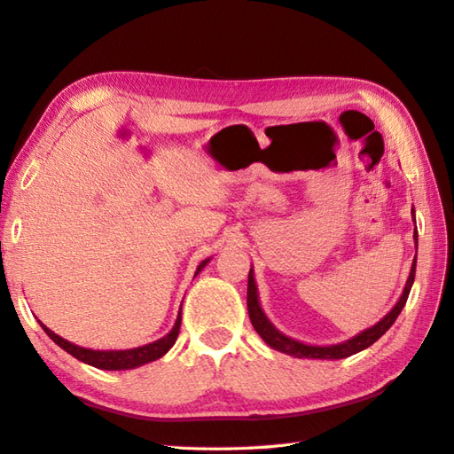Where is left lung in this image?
Masks as SVG:
<instances>
[{"label": "left lung", "mask_w": 454, "mask_h": 454, "mask_svg": "<svg viewBox=\"0 0 454 454\" xmlns=\"http://www.w3.org/2000/svg\"><path fill=\"white\" fill-rule=\"evenodd\" d=\"M412 218H414V207H412ZM414 243H416V251H418V231L414 230ZM414 274H416V257L412 261L411 266V274H409V280L404 284L403 294L399 297L397 303L395 307L387 312L386 317H383L378 324L374 326H370L366 330H363L360 333H356L355 338L341 341V343H335V345H310V343H303V341H297L294 338H287L286 333H282L278 330L274 324L269 320V317L264 315V310L261 307V301H259V292H257V282H254V274H253V266L249 270V280H247V310H249V318L254 332H257L262 341L276 348V351L286 353V355H292L295 358H320V360H338V358H347L351 356L358 351H364L366 347H370L372 343H376L383 333H386L391 326L393 322L397 320V317L401 315V310L406 303V299H409L411 294V287L414 284Z\"/></svg>", "instance_id": "1"}]
</instances>
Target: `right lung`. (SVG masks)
Wrapping results in <instances>:
<instances>
[{
	"mask_svg": "<svg viewBox=\"0 0 454 454\" xmlns=\"http://www.w3.org/2000/svg\"><path fill=\"white\" fill-rule=\"evenodd\" d=\"M208 261H211V259H205L200 266H197L195 276L205 269ZM180 322H182V309L178 312V318H176V322H174L172 330L165 335V338H160V340H157L153 343L142 345V347L122 348V351H96V348L80 347V345H74L71 341L63 340L61 335H57L48 326H43L42 322H40V326L43 328V332L48 333L57 345H59L61 348H65L68 355H73L74 358H78L80 363H86L90 366H96L99 370H132V368H137V366H144L147 363H153V360L160 358L162 355H167L170 351V347L176 343V338H178V333H180Z\"/></svg>",
	"mask_w": 454,
	"mask_h": 454,
	"instance_id": "1",
	"label": "right lung"
}]
</instances>
